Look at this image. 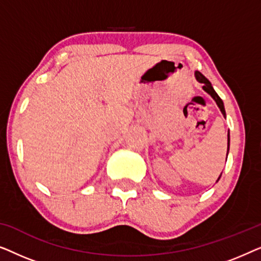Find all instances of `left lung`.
<instances>
[{
  "label": "left lung",
  "instance_id": "obj_1",
  "mask_svg": "<svg viewBox=\"0 0 261 261\" xmlns=\"http://www.w3.org/2000/svg\"><path fill=\"white\" fill-rule=\"evenodd\" d=\"M195 76H196V78H197V81L199 82V83L203 84V89H204V90L208 92V94L212 96L214 99H215V102L217 103V106H219L221 112H222L223 116L226 117V110H224V106H223L222 99L220 98V96L216 94L215 90H214V88L212 87V83H210V82L206 80V78L203 76L201 72H198V71H196ZM228 151H229V132H228ZM227 154H228V153H227ZM221 174H222V173H221ZM220 178H221V176L219 177V179H220ZM219 179H217V180H219Z\"/></svg>",
  "mask_w": 261,
  "mask_h": 261
}]
</instances>
